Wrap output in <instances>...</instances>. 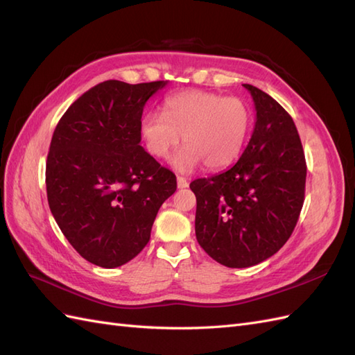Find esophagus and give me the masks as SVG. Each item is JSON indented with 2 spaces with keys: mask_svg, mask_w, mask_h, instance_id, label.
Segmentation results:
<instances>
[{
  "mask_svg": "<svg viewBox=\"0 0 355 355\" xmlns=\"http://www.w3.org/2000/svg\"><path fill=\"white\" fill-rule=\"evenodd\" d=\"M187 187H188V180L185 178L178 176V188L182 189V188H187Z\"/></svg>",
  "mask_w": 355,
  "mask_h": 355,
  "instance_id": "esophagus-1",
  "label": "esophagus"
}]
</instances>
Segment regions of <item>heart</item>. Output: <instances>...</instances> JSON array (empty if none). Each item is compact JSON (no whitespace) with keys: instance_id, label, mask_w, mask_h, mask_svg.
<instances>
[{"instance_id":"heart-1","label":"heart","mask_w":355,"mask_h":355,"mask_svg":"<svg viewBox=\"0 0 355 355\" xmlns=\"http://www.w3.org/2000/svg\"><path fill=\"white\" fill-rule=\"evenodd\" d=\"M163 112H148L141 120L146 151L166 158L182 142L171 159L179 171H191L201 163L219 170L237 159L252 127V111L239 98L204 92H180L163 102Z\"/></svg>"}]
</instances>
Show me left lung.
Masks as SVG:
<instances>
[{
	"label": "left lung",
	"instance_id": "8db88e82",
	"mask_svg": "<svg viewBox=\"0 0 355 355\" xmlns=\"http://www.w3.org/2000/svg\"><path fill=\"white\" fill-rule=\"evenodd\" d=\"M243 85L256 108L249 145L231 168L189 185L197 241L228 268L253 266L280 250L305 198V154L292 116L270 94Z\"/></svg>",
	"mask_w": 355,
	"mask_h": 355
}]
</instances>
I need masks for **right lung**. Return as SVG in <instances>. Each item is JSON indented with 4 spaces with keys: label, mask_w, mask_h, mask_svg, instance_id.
<instances>
[{
    "label": "right lung",
    "mask_w": 355,
    "mask_h": 355,
    "mask_svg": "<svg viewBox=\"0 0 355 355\" xmlns=\"http://www.w3.org/2000/svg\"><path fill=\"white\" fill-rule=\"evenodd\" d=\"M167 83L108 80L81 94L58 123L47 155L53 218L85 261L116 268L142 252L173 171L141 146V118Z\"/></svg>",
    "instance_id": "add662e5"
}]
</instances>
